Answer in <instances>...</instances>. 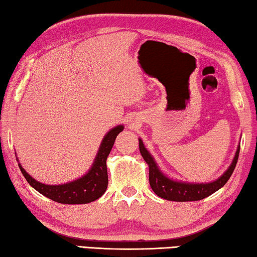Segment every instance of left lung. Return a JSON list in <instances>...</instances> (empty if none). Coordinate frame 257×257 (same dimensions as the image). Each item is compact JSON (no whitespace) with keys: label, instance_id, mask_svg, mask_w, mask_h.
Instances as JSON below:
<instances>
[{"label":"left lung","instance_id":"8db88e82","mask_svg":"<svg viewBox=\"0 0 257 257\" xmlns=\"http://www.w3.org/2000/svg\"><path fill=\"white\" fill-rule=\"evenodd\" d=\"M139 141V151L143 159L149 164L150 169V185L153 189L154 193L159 197L168 199L172 202H193V201H201V199L210 196L216 190H219L221 187H223L229 178L231 177L232 172L236 168L239 150L240 146H238L236 154L232 160V163L230 164L228 170L225 171L219 179H216L207 184H190V182H182L176 181L168 178L164 173L160 170L158 164L153 159V156L150 154V152L145 149L143 141L141 138Z\"/></svg>","mask_w":257,"mask_h":257}]
</instances>
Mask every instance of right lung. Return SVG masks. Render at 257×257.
Returning a JSON list of instances; mask_svg holds the SVG:
<instances>
[{"label": "right lung", "instance_id": "right-lung-1", "mask_svg": "<svg viewBox=\"0 0 257 257\" xmlns=\"http://www.w3.org/2000/svg\"><path fill=\"white\" fill-rule=\"evenodd\" d=\"M123 130V125H116L108 132L103 138L97 152L96 158L85 176L77 180L63 185H45L30 177L19 163L20 171L23 172L28 184L38 193L44 195L52 201L61 204H87L96 201L105 193L107 188V169L106 159L114 144L115 138Z\"/></svg>", "mask_w": 257, "mask_h": 257}]
</instances>
